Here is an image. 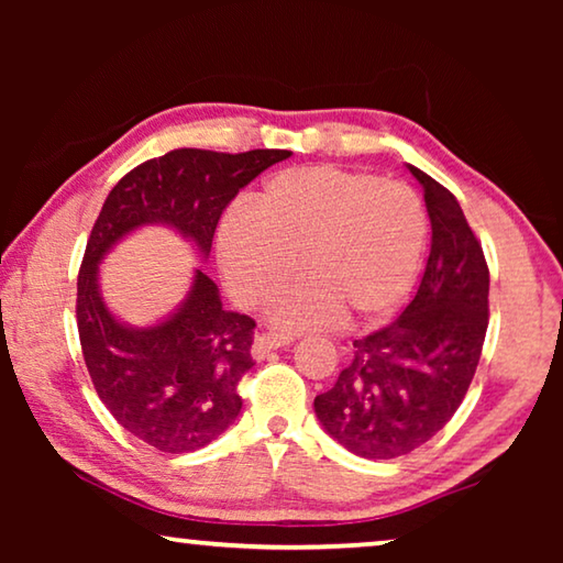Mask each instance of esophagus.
Masks as SVG:
<instances>
[{
	"label": "esophagus",
	"instance_id": "1",
	"mask_svg": "<svg viewBox=\"0 0 563 563\" xmlns=\"http://www.w3.org/2000/svg\"><path fill=\"white\" fill-rule=\"evenodd\" d=\"M292 340L295 338L288 335V332H263V335L255 338L251 355H253V360H265V355H271V352L278 347L290 345Z\"/></svg>",
	"mask_w": 563,
	"mask_h": 563
}]
</instances>
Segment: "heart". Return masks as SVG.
<instances>
[{
  "label": "heart",
  "mask_w": 563,
  "mask_h": 563,
  "mask_svg": "<svg viewBox=\"0 0 563 563\" xmlns=\"http://www.w3.org/2000/svg\"><path fill=\"white\" fill-rule=\"evenodd\" d=\"M427 213L412 188L365 170L288 168L265 180L253 206H233L218 228V261L243 305L273 302L285 328L385 318L417 280Z\"/></svg>",
  "instance_id": "b5f03b06"
}]
</instances>
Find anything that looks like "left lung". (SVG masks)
<instances>
[{"mask_svg":"<svg viewBox=\"0 0 563 563\" xmlns=\"http://www.w3.org/2000/svg\"><path fill=\"white\" fill-rule=\"evenodd\" d=\"M407 168L432 223L422 283L393 325L352 342L338 383L316 397L322 430L365 460L409 454L450 422L489 325V268L462 206L424 170Z\"/></svg>","mask_w":563,"mask_h":563,"instance_id":"1","label":"left lung"}]
</instances>
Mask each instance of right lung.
<instances>
[{
  "mask_svg": "<svg viewBox=\"0 0 563 563\" xmlns=\"http://www.w3.org/2000/svg\"><path fill=\"white\" fill-rule=\"evenodd\" d=\"M290 156L278 148H176L123 176L91 228L76 283L84 362L113 419L161 452H196L235 422L243 407L238 383L253 367L255 322L225 310L218 285L196 271L186 298L166 318L129 325L103 300L99 265L146 225L170 228L206 261L238 190Z\"/></svg>",
  "mask_w": 563,
  "mask_h": 563,
  "instance_id": "add662e5",
  "label": "right lung"
}]
</instances>
